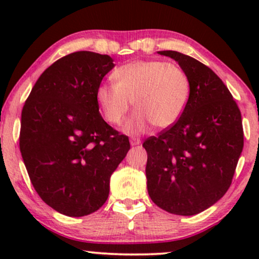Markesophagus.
<instances>
[{"instance_id": "34e87169", "label": "esophagus", "mask_w": 259, "mask_h": 259, "mask_svg": "<svg viewBox=\"0 0 259 259\" xmlns=\"http://www.w3.org/2000/svg\"><path fill=\"white\" fill-rule=\"evenodd\" d=\"M130 144H132V146H138V145L141 144V140L136 139V138H132L130 139Z\"/></svg>"}]
</instances>
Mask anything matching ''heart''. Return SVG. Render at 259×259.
<instances>
[{
	"instance_id": "heart-1",
	"label": "heart",
	"mask_w": 259,
	"mask_h": 259,
	"mask_svg": "<svg viewBox=\"0 0 259 259\" xmlns=\"http://www.w3.org/2000/svg\"><path fill=\"white\" fill-rule=\"evenodd\" d=\"M114 84H101L96 100L105 119L120 125L134 101L138 108L127 120L125 132L141 134L151 124L164 129L179 120L189 100L190 86L179 65L159 59L135 61L117 68Z\"/></svg>"
}]
</instances>
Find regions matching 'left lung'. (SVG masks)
Segmentation results:
<instances>
[{"label": "left lung", "mask_w": 259, "mask_h": 259, "mask_svg": "<svg viewBox=\"0 0 259 259\" xmlns=\"http://www.w3.org/2000/svg\"><path fill=\"white\" fill-rule=\"evenodd\" d=\"M158 53L178 62L190 95L179 120L142 145L147 191L171 214L195 215L221 200L231 185L243 148L241 112L207 65L177 51Z\"/></svg>", "instance_id": "left-lung-1"}]
</instances>
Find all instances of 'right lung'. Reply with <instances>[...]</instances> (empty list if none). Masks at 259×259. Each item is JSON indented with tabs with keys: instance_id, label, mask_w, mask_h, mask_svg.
<instances>
[{
	"instance_id": "obj_1",
	"label": "right lung",
	"mask_w": 259,
	"mask_h": 259,
	"mask_svg": "<svg viewBox=\"0 0 259 259\" xmlns=\"http://www.w3.org/2000/svg\"><path fill=\"white\" fill-rule=\"evenodd\" d=\"M113 67L107 55L64 56L41 74L23 107L19 147L29 178L41 200L64 215L100 209L130 150L127 136L101 117L96 100Z\"/></svg>"
}]
</instances>
